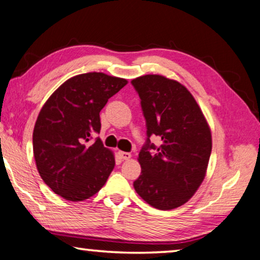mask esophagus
<instances>
[{
	"mask_svg": "<svg viewBox=\"0 0 260 260\" xmlns=\"http://www.w3.org/2000/svg\"><path fill=\"white\" fill-rule=\"evenodd\" d=\"M119 155L122 160H128V159H131V156H132V154L128 152H119Z\"/></svg>",
	"mask_w": 260,
	"mask_h": 260,
	"instance_id": "obj_1",
	"label": "esophagus"
}]
</instances>
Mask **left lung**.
<instances>
[{
    "mask_svg": "<svg viewBox=\"0 0 260 260\" xmlns=\"http://www.w3.org/2000/svg\"><path fill=\"white\" fill-rule=\"evenodd\" d=\"M146 120V142L139 153L141 174L135 191L158 210H173L194 194L206 174L211 131L187 88L161 75L132 80ZM155 135L160 145L150 142Z\"/></svg>",
    "mask_w": 260,
    "mask_h": 260,
    "instance_id": "1",
    "label": "left lung"
}]
</instances>
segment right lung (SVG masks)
Instances as JSON below:
<instances>
[{
  "label": "right lung",
  "mask_w": 260,
  "mask_h": 260,
  "mask_svg": "<svg viewBox=\"0 0 260 260\" xmlns=\"http://www.w3.org/2000/svg\"><path fill=\"white\" fill-rule=\"evenodd\" d=\"M127 80L104 73L73 76L58 87L40 112L32 149L42 180L62 198L81 202L106 184L115 165L100 138V112Z\"/></svg>",
  "instance_id": "obj_1"
}]
</instances>
